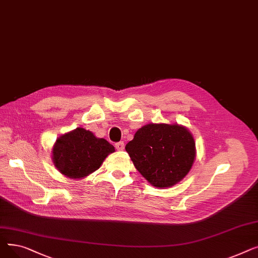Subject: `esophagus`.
<instances>
[{
    "label": "esophagus",
    "instance_id": "34e87169",
    "mask_svg": "<svg viewBox=\"0 0 258 258\" xmlns=\"http://www.w3.org/2000/svg\"><path fill=\"white\" fill-rule=\"evenodd\" d=\"M115 147L117 148L118 151H123V148H124V143L122 142V141H120V142H117V143L115 144Z\"/></svg>",
    "mask_w": 258,
    "mask_h": 258
}]
</instances>
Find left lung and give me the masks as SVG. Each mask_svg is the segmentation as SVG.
<instances>
[{"instance_id":"obj_1","label":"left lung","mask_w":258,"mask_h":258,"mask_svg":"<svg viewBox=\"0 0 258 258\" xmlns=\"http://www.w3.org/2000/svg\"><path fill=\"white\" fill-rule=\"evenodd\" d=\"M135 167L156 187H170L190 170L196 158L192 135L178 124H147L125 145Z\"/></svg>"}]
</instances>
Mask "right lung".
<instances>
[{
    "label": "right lung",
    "mask_w": 258,
    "mask_h": 258,
    "mask_svg": "<svg viewBox=\"0 0 258 258\" xmlns=\"http://www.w3.org/2000/svg\"><path fill=\"white\" fill-rule=\"evenodd\" d=\"M113 152L114 146L106 140L77 127L56 140L53 147V162L62 174L80 179L98 169L107 155Z\"/></svg>",
    "instance_id": "obj_1"
}]
</instances>
